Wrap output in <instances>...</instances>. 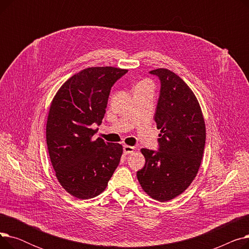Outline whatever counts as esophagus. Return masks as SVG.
Here are the masks:
<instances>
[{
  "label": "esophagus",
  "instance_id": "obj_1",
  "mask_svg": "<svg viewBox=\"0 0 249 249\" xmlns=\"http://www.w3.org/2000/svg\"><path fill=\"white\" fill-rule=\"evenodd\" d=\"M134 149H135V147L130 146V145H124V146H123V150H124V153H125V154L132 153V152L134 151Z\"/></svg>",
  "mask_w": 249,
  "mask_h": 249
}]
</instances>
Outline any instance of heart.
I'll use <instances>...</instances> for the list:
<instances>
[{
  "instance_id": "heart-1",
  "label": "heart",
  "mask_w": 249,
  "mask_h": 249,
  "mask_svg": "<svg viewBox=\"0 0 249 249\" xmlns=\"http://www.w3.org/2000/svg\"><path fill=\"white\" fill-rule=\"evenodd\" d=\"M145 83H148V82H146V81H143V82H140V83H138V85L137 86H141V85H143V84H145ZM136 86V87H137Z\"/></svg>"
}]
</instances>
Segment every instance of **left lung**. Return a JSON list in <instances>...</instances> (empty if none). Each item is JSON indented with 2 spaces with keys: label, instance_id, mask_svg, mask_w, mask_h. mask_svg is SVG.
Instances as JSON below:
<instances>
[{
  "label": "left lung",
  "instance_id": "8db88e82",
  "mask_svg": "<svg viewBox=\"0 0 249 249\" xmlns=\"http://www.w3.org/2000/svg\"><path fill=\"white\" fill-rule=\"evenodd\" d=\"M160 77V94L154 115L159 151L142 148L145 164L137 172L148 196L167 202L184 193L198 174L203 159L206 125L202 109L190 87L166 69L150 71Z\"/></svg>",
  "mask_w": 249,
  "mask_h": 249
}]
</instances>
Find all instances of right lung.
Here are the masks:
<instances>
[{"instance_id": "1", "label": "right lung", "mask_w": 249, "mask_h": 249, "mask_svg": "<svg viewBox=\"0 0 249 249\" xmlns=\"http://www.w3.org/2000/svg\"><path fill=\"white\" fill-rule=\"evenodd\" d=\"M128 71L88 68L73 74L57 90L46 123V143L61 187L86 200L103 193L120 162L119 143L93 140L106 113L112 86Z\"/></svg>"}]
</instances>
